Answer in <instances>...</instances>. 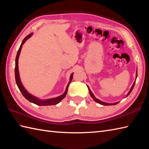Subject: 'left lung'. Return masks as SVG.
<instances>
[{"label":"left lung","mask_w":149,"mask_h":149,"mask_svg":"<svg viewBox=\"0 0 149 149\" xmlns=\"http://www.w3.org/2000/svg\"><path fill=\"white\" fill-rule=\"evenodd\" d=\"M136 77H137V72H136ZM135 83H136V81H134V83H133V85H132V87H131V88L130 91H129V93H128V94H127V95L126 96V97H127V96L129 95L130 94V93L131 92V91L132 90V89H133V88H134V86ZM88 89H89V91H90V95H91V97H92V99H93L95 101V102H97V103H99L100 104H102V105H104V106H111V105H115V104H118V103L119 102H116V103H114V104H108V103H105V102H102V101H100V100L96 99V98L94 97V95H93V94L92 93V92H91V90H90V88H88Z\"/></svg>","instance_id":"left-lung-1"}]
</instances>
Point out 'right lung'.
Returning <instances> with one entry per match:
<instances>
[{
	"instance_id": "obj_1",
	"label": "right lung",
	"mask_w": 149,
	"mask_h": 149,
	"mask_svg": "<svg viewBox=\"0 0 149 149\" xmlns=\"http://www.w3.org/2000/svg\"><path fill=\"white\" fill-rule=\"evenodd\" d=\"M32 35V34H30L29 35H27L25 38L24 39L23 42H22L21 45L20 47V48H19L18 50V52H17V57H16V60H15V80H16V83H17L18 88H19V90L21 91L22 94L23 95V96L26 98V99L29 100V102H33L34 104H36V105H38V106H52V105H56V104H58L60 101L61 100H63L64 98L65 97L66 93H67V91H68V88L70 83H71V81L72 80V78H73V74H72L70 76V80L69 83L68 84L67 87H66V89L65 92L63 93L62 95L59 96L58 97H56V98H53V99H48V100H39L38 99H37L36 97H34L32 95H31L30 93H29L26 91V90L25 89L24 87L23 86V85H22L20 79V76H19V72H18V57L19 55H20V53L21 51V49H22V47L23 45V44L25 43V42L30 38Z\"/></svg>"
}]
</instances>
